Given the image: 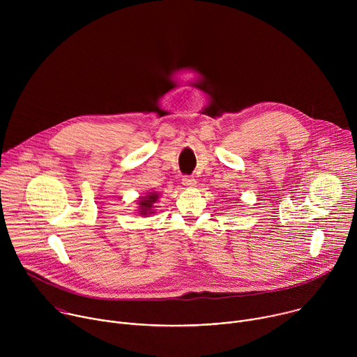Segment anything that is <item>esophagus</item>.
<instances>
[{
  "label": "esophagus",
  "instance_id": "34e87169",
  "mask_svg": "<svg viewBox=\"0 0 357 357\" xmlns=\"http://www.w3.org/2000/svg\"><path fill=\"white\" fill-rule=\"evenodd\" d=\"M182 185L186 188H193L196 185V179L190 178V176H183L182 178Z\"/></svg>",
  "mask_w": 357,
  "mask_h": 357
}]
</instances>
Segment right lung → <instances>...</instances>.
Segmentation results:
<instances>
[{
  "label": "right lung",
  "mask_w": 357,
  "mask_h": 357,
  "mask_svg": "<svg viewBox=\"0 0 357 357\" xmlns=\"http://www.w3.org/2000/svg\"><path fill=\"white\" fill-rule=\"evenodd\" d=\"M158 197H160V195L157 192H151L146 196L139 197V200H138V205H139L138 206V212H139V215L146 216V215L154 213L155 212L154 211V203L158 200Z\"/></svg>",
  "instance_id": "add662e5"
}]
</instances>
